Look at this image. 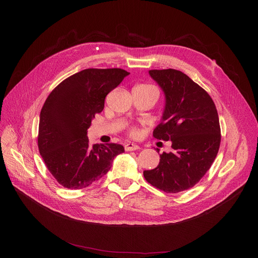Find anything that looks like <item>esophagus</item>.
<instances>
[{
    "label": "esophagus",
    "instance_id": "34e87169",
    "mask_svg": "<svg viewBox=\"0 0 258 258\" xmlns=\"http://www.w3.org/2000/svg\"><path fill=\"white\" fill-rule=\"evenodd\" d=\"M124 148H125V151L126 152H132V151H137V150H139L140 148V146L139 145H137V144H134V143H126L125 145H124Z\"/></svg>",
    "mask_w": 258,
    "mask_h": 258
}]
</instances>
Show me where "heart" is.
I'll list each match as a JSON object with an SVG mask.
<instances>
[{"label": "heart", "mask_w": 258, "mask_h": 258, "mask_svg": "<svg viewBox=\"0 0 258 258\" xmlns=\"http://www.w3.org/2000/svg\"><path fill=\"white\" fill-rule=\"evenodd\" d=\"M140 88H154L152 86H148V85H141V86H138ZM128 135L132 137V138H138L140 136V130L136 126H131L128 127Z\"/></svg>", "instance_id": "b5f03b06"}]
</instances>
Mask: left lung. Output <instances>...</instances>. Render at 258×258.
<instances>
[{
	"instance_id": "left-lung-1",
	"label": "left lung",
	"mask_w": 258,
	"mask_h": 258,
	"mask_svg": "<svg viewBox=\"0 0 258 258\" xmlns=\"http://www.w3.org/2000/svg\"><path fill=\"white\" fill-rule=\"evenodd\" d=\"M150 75L166 97L162 122L153 135L156 139L171 141L172 151L161 154L159 165L144 170L143 175L160 190L178 194L199 183L218 155L219 115L210 95L183 72L150 70Z\"/></svg>"
}]
</instances>
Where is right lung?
<instances>
[{"instance_id":"obj_1","label":"right lung","mask_w":258,"mask_h":258,"mask_svg":"<svg viewBox=\"0 0 258 258\" xmlns=\"http://www.w3.org/2000/svg\"><path fill=\"white\" fill-rule=\"evenodd\" d=\"M130 73L119 68L86 69L66 78L40 111L37 145L45 164L61 186L83 189L98 181L124 152L116 143H89L87 131L101 113L106 95Z\"/></svg>"}]
</instances>
